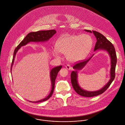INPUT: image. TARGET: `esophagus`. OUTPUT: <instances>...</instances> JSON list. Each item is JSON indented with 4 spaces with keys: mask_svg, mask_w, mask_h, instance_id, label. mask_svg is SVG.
<instances>
[{
    "mask_svg": "<svg viewBox=\"0 0 125 125\" xmlns=\"http://www.w3.org/2000/svg\"><path fill=\"white\" fill-rule=\"evenodd\" d=\"M65 67H66V68L67 70H70L71 69V66L70 65H69V64L66 65L65 66Z\"/></svg>",
    "mask_w": 125,
    "mask_h": 125,
    "instance_id": "34e87169",
    "label": "esophagus"
}]
</instances>
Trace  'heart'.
Returning <instances> with one entry per match:
<instances>
[{
    "instance_id": "1",
    "label": "heart",
    "mask_w": 125,
    "mask_h": 125,
    "mask_svg": "<svg viewBox=\"0 0 125 125\" xmlns=\"http://www.w3.org/2000/svg\"><path fill=\"white\" fill-rule=\"evenodd\" d=\"M92 46L93 40L88 35H68L57 41L56 49L52 50V54L57 58H61L60 53L66 54V58L69 61L78 62L88 56Z\"/></svg>"
}]
</instances>
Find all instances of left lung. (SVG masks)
Segmentation results:
<instances>
[{"label":"left lung","instance_id":"left-lung-1","mask_svg":"<svg viewBox=\"0 0 125 125\" xmlns=\"http://www.w3.org/2000/svg\"><path fill=\"white\" fill-rule=\"evenodd\" d=\"M85 31L90 33H93L94 36H95V37L96 38L97 42L95 46L94 51L95 52L97 50L105 51L107 52L111 59L110 79L109 80L108 82L103 88L97 91H90L82 89L79 86L77 80L78 71L82 69L85 66V65L89 62L90 59L94 55H93L89 59L81 62H78L75 64L73 66V68L75 70L72 72L71 73V80L72 85L73 89H74V90L77 94L82 96L91 97L103 93L109 87V86L114 80L115 77V70L117 62V58L115 49L113 45L104 36L95 31H91L90 30H85Z\"/></svg>","mask_w":125,"mask_h":125}]
</instances>
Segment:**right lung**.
<instances>
[{"mask_svg":"<svg viewBox=\"0 0 125 125\" xmlns=\"http://www.w3.org/2000/svg\"><path fill=\"white\" fill-rule=\"evenodd\" d=\"M56 31L55 30H46V31H38L37 32H33L29 33L27 36L25 37V38L23 39V40L19 44L17 48H15L14 53H13V57L11 63V66L10 69V71L11 73L12 70V67L13 65V63L15 60V57L16 56V53L17 52L18 50L20 49L21 47L22 46H25L28 43L30 42H44L48 41L51 37H52L55 34H56ZM62 66L60 65L59 66H56L55 67L53 68L50 72V77H51V81L52 83V90L51 91L49 95L46 97L45 98L37 101L36 102H32L29 101L31 103H40L44 101H46L48 100L52 95L54 89V86H55V81L57 75L59 71L62 68Z\"/></svg>","mask_w":125,"mask_h":125,"instance_id":"right-lung-1","label":"right lung"}]
</instances>
